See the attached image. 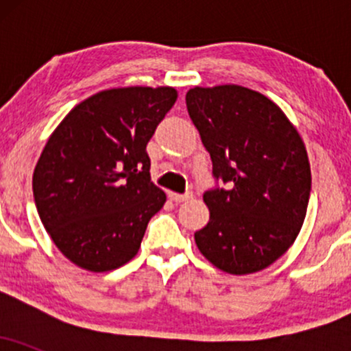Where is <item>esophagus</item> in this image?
Wrapping results in <instances>:
<instances>
[{
	"label": "esophagus",
	"mask_w": 351,
	"mask_h": 351,
	"mask_svg": "<svg viewBox=\"0 0 351 351\" xmlns=\"http://www.w3.org/2000/svg\"><path fill=\"white\" fill-rule=\"evenodd\" d=\"M168 198H170L171 201H175V203H184V201H188L189 198H191V195H178V193H173L170 191L168 193Z\"/></svg>",
	"instance_id": "esophagus-1"
}]
</instances>
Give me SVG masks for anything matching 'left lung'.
I'll return each mask as SVG.
<instances>
[{"mask_svg": "<svg viewBox=\"0 0 351 351\" xmlns=\"http://www.w3.org/2000/svg\"><path fill=\"white\" fill-rule=\"evenodd\" d=\"M189 119L226 188L203 201L209 223L195 232L199 252L234 276L259 272L287 251L307 215L312 175L305 145L279 106L247 87H195Z\"/></svg>", "mask_w": 351, "mask_h": 351, "instance_id": "1", "label": "left lung"}]
</instances>
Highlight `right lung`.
I'll return each mask as SVG.
<instances>
[{
	"instance_id": "add662e5",
	"label": "right lung",
	"mask_w": 351,
	"mask_h": 351,
	"mask_svg": "<svg viewBox=\"0 0 351 351\" xmlns=\"http://www.w3.org/2000/svg\"><path fill=\"white\" fill-rule=\"evenodd\" d=\"M173 87L108 88L64 117L33 175L44 228L71 263L114 271L138 252L167 195L150 181L147 143L176 102Z\"/></svg>"
}]
</instances>
